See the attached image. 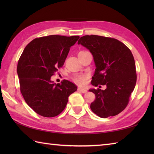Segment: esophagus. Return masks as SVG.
Here are the masks:
<instances>
[{
  "mask_svg": "<svg viewBox=\"0 0 154 154\" xmlns=\"http://www.w3.org/2000/svg\"><path fill=\"white\" fill-rule=\"evenodd\" d=\"M78 91H80V92L83 93H87V90L85 89H83V88H81V87H79L78 88Z\"/></svg>",
  "mask_w": 154,
  "mask_h": 154,
  "instance_id": "obj_1",
  "label": "esophagus"
}]
</instances>
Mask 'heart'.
<instances>
[{"mask_svg":"<svg viewBox=\"0 0 154 154\" xmlns=\"http://www.w3.org/2000/svg\"><path fill=\"white\" fill-rule=\"evenodd\" d=\"M87 78V77L86 75L77 74V75H75L73 77V80L75 83L79 85H84L86 83Z\"/></svg>","mask_w":154,"mask_h":154,"instance_id":"b5f03b06","label":"heart"}]
</instances>
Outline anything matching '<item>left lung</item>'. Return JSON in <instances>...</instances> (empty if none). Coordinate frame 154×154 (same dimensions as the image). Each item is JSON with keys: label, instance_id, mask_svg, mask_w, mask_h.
Here are the masks:
<instances>
[{"label": "left lung", "instance_id": "1", "mask_svg": "<svg viewBox=\"0 0 154 154\" xmlns=\"http://www.w3.org/2000/svg\"><path fill=\"white\" fill-rule=\"evenodd\" d=\"M78 44L90 51L95 64L91 84L104 90L91 89L96 99L91 109L100 118L119 114L128 105L137 76L134 59L130 49L116 39L97 35L80 38Z\"/></svg>", "mask_w": 154, "mask_h": 154}]
</instances>
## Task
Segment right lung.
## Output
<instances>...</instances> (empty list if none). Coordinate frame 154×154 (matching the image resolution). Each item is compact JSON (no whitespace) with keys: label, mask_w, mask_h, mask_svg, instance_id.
Masks as SVG:
<instances>
[{"label":"right lung","mask_w":154,"mask_h":154,"mask_svg":"<svg viewBox=\"0 0 154 154\" xmlns=\"http://www.w3.org/2000/svg\"><path fill=\"white\" fill-rule=\"evenodd\" d=\"M79 35H51L35 38L23 51L17 66L23 97L35 112L54 117L63 111L69 96L77 87L67 80L56 84L51 77L64 64L70 48Z\"/></svg>","instance_id":"obj_1"}]
</instances>
